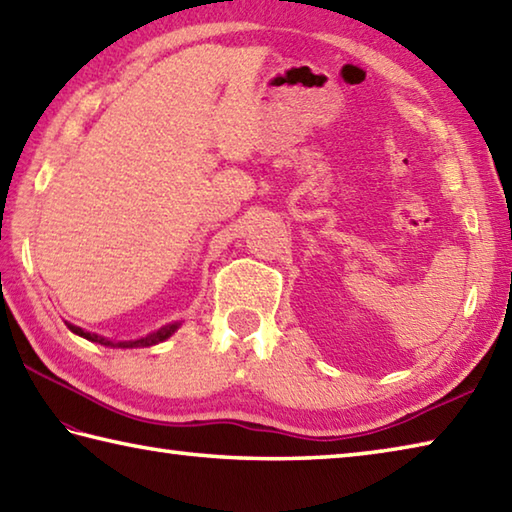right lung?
Here are the masks:
<instances>
[{
	"label": "right lung",
	"instance_id": "1",
	"mask_svg": "<svg viewBox=\"0 0 512 512\" xmlns=\"http://www.w3.org/2000/svg\"><path fill=\"white\" fill-rule=\"evenodd\" d=\"M70 330H73L75 335L88 339V342H95V344H104V346H113V348H146V346H155L159 342H164V339H168L170 335L175 333V330L179 328V324H168L164 328L155 330V333H150L142 339H135V342H110V339L102 337V335H95V333H86V330H82L79 326H73V324H66Z\"/></svg>",
	"mask_w": 512,
	"mask_h": 512
}]
</instances>
